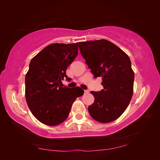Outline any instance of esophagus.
Returning <instances> with one entry per match:
<instances>
[{
    "instance_id": "1",
    "label": "esophagus",
    "mask_w": 160,
    "mask_h": 160,
    "mask_svg": "<svg viewBox=\"0 0 160 160\" xmlns=\"http://www.w3.org/2000/svg\"><path fill=\"white\" fill-rule=\"evenodd\" d=\"M84 92H85V93H89V90H84Z\"/></svg>"
}]
</instances>
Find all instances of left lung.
I'll list each match as a JSON object with an SVG mask.
<instances>
[{
    "label": "left lung",
    "mask_w": 160,
    "mask_h": 160,
    "mask_svg": "<svg viewBox=\"0 0 160 160\" xmlns=\"http://www.w3.org/2000/svg\"><path fill=\"white\" fill-rule=\"evenodd\" d=\"M94 77H102L104 89L90 92L95 101L88 107L90 116L101 123H108L125 112L133 95L135 73L130 58L112 42L107 40L79 42Z\"/></svg>",
    "instance_id": "8db88e82"
}]
</instances>
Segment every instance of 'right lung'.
<instances>
[{"label":"right lung","mask_w":160,"mask_h":160,"mask_svg":"<svg viewBox=\"0 0 160 160\" xmlns=\"http://www.w3.org/2000/svg\"><path fill=\"white\" fill-rule=\"evenodd\" d=\"M79 42L52 43L32 58L25 75V99L32 115L40 122L55 126L66 120L72 103L82 96L80 87H62L68 67L78 54Z\"/></svg>","instance_id":"1"}]
</instances>
